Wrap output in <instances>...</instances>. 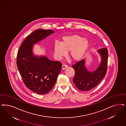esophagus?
I'll return each mask as SVG.
<instances>
[{
  "mask_svg": "<svg viewBox=\"0 0 126 126\" xmlns=\"http://www.w3.org/2000/svg\"><path fill=\"white\" fill-rule=\"evenodd\" d=\"M67 67H68V66H67V65H65V64H63V65L62 67V69H66V68H67Z\"/></svg>",
  "mask_w": 126,
  "mask_h": 126,
  "instance_id": "1",
  "label": "esophagus"
}]
</instances>
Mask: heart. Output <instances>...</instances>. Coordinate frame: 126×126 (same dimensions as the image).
Instances as JSON below:
<instances>
[{"label": "heart", "mask_w": 126, "mask_h": 126, "mask_svg": "<svg viewBox=\"0 0 126 126\" xmlns=\"http://www.w3.org/2000/svg\"><path fill=\"white\" fill-rule=\"evenodd\" d=\"M88 40L77 35L65 36L62 38L61 44L56 43L54 51L55 57L61 58L65 57L67 52L69 57L74 61H79L86 53L89 46Z\"/></svg>", "instance_id": "heart-1"}]
</instances>
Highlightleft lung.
Listing matches in <instances>:
<instances>
[{
  "mask_svg": "<svg viewBox=\"0 0 126 126\" xmlns=\"http://www.w3.org/2000/svg\"><path fill=\"white\" fill-rule=\"evenodd\" d=\"M101 57V61L97 69L89 71L85 66V59L72 65L75 75L73 82L78 89L81 91H89L97 85L105 76L107 71L108 51L106 48L97 50Z\"/></svg>",
  "mask_w": 126,
  "mask_h": 126,
  "instance_id": "1",
  "label": "left lung"
}]
</instances>
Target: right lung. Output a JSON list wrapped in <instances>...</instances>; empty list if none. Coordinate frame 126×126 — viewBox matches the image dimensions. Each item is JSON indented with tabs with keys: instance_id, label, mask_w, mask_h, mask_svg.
Here are the masks:
<instances>
[{
	"instance_id": "obj_1",
	"label": "right lung",
	"mask_w": 126,
	"mask_h": 126,
	"mask_svg": "<svg viewBox=\"0 0 126 126\" xmlns=\"http://www.w3.org/2000/svg\"><path fill=\"white\" fill-rule=\"evenodd\" d=\"M54 33L49 30H36L24 40L17 52L16 65L24 84L40 94L47 93L53 88L60 73L62 63L50 60L45 56L35 55L33 45Z\"/></svg>"
}]
</instances>
